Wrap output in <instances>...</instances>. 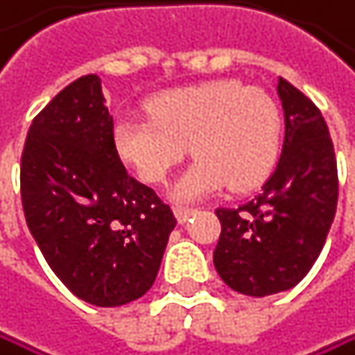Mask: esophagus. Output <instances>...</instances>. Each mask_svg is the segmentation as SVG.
Masks as SVG:
<instances>
[{"label": "esophagus", "instance_id": "esophagus-1", "mask_svg": "<svg viewBox=\"0 0 355 355\" xmlns=\"http://www.w3.org/2000/svg\"><path fill=\"white\" fill-rule=\"evenodd\" d=\"M194 214H197V209H192V207H175V218L178 222H188Z\"/></svg>", "mask_w": 355, "mask_h": 355}]
</instances>
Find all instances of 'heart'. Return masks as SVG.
<instances>
[{
    "label": "heart",
    "mask_w": 355,
    "mask_h": 355,
    "mask_svg": "<svg viewBox=\"0 0 355 355\" xmlns=\"http://www.w3.org/2000/svg\"><path fill=\"white\" fill-rule=\"evenodd\" d=\"M148 112L150 118L114 122V148L144 182L163 184L192 144L199 156L173 186L178 201H197L226 184L256 188L277 165L282 116L260 88L237 80L175 88L150 99Z\"/></svg>",
    "instance_id": "1"
}]
</instances>
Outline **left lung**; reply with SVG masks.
Here are the masks:
<instances>
[{
  "instance_id": "1",
  "label": "left lung",
  "mask_w": 355,
  "mask_h": 355,
  "mask_svg": "<svg viewBox=\"0 0 355 355\" xmlns=\"http://www.w3.org/2000/svg\"><path fill=\"white\" fill-rule=\"evenodd\" d=\"M286 118L279 163L262 192L237 209H216L222 233L214 264L239 294L269 296L294 288L320 256L336 211V158L322 112L279 78Z\"/></svg>"
}]
</instances>
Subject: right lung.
<instances>
[{"label":"right lung","mask_w":355,"mask_h":355,"mask_svg":"<svg viewBox=\"0 0 355 355\" xmlns=\"http://www.w3.org/2000/svg\"><path fill=\"white\" fill-rule=\"evenodd\" d=\"M21 197L37 248L78 298L120 307L152 288L178 220L122 165L99 76L73 80L33 118Z\"/></svg>","instance_id":"obj_1"}]
</instances>
